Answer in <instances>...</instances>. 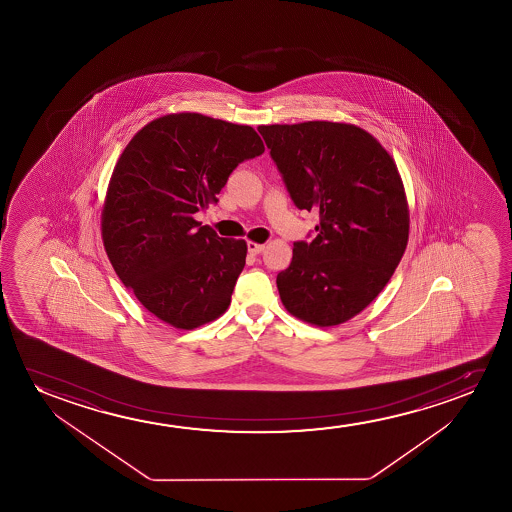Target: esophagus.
<instances>
[{
    "label": "esophagus",
    "mask_w": 512,
    "mask_h": 512,
    "mask_svg": "<svg viewBox=\"0 0 512 512\" xmlns=\"http://www.w3.org/2000/svg\"><path fill=\"white\" fill-rule=\"evenodd\" d=\"M264 248H266V245H260V243H255V241H248V252L252 253V255H259V253L264 252Z\"/></svg>",
    "instance_id": "1"
}]
</instances>
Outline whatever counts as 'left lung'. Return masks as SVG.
<instances>
[{
  "instance_id": "1",
  "label": "left lung",
  "mask_w": 512,
  "mask_h": 512,
  "mask_svg": "<svg viewBox=\"0 0 512 512\" xmlns=\"http://www.w3.org/2000/svg\"><path fill=\"white\" fill-rule=\"evenodd\" d=\"M288 194L316 210L311 243L295 241L276 278L290 315L316 327L364 311L399 266L409 239V206L392 155L372 134L343 122L259 126Z\"/></svg>"
}]
</instances>
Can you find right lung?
Masks as SVG:
<instances>
[{
  "mask_svg": "<svg viewBox=\"0 0 512 512\" xmlns=\"http://www.w3.org/2000/svg\"><path fill=\"white\" fill-rule=\"evenodd\" d=\"M260 154L253 127L189 112L148 122L120 154L101 211L103 245L120 281L162 322L192 330L229 308L246 241L220 238L194 215Z\"/></svg>",
  "mask_w": 512,
  "mask_h": 512,
  "instance_id": "obj_1",
  "label": "right lung"
}]
</instances>
